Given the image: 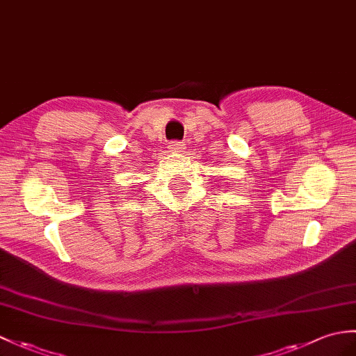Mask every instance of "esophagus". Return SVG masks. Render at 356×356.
<instances>
[{
    "instance_id": "34e87169",
    "label": "esophagus",
    "mask_w": 356,
    "mask_h": 356,
    "mask_svg": "<svg viewBox=\"0 0 356 356\" xmlns=\"http://www.w3.org/2000/svg\"><path fill=\"white\" fill-rule=\"evenodd\" d=\"M168 148L172 153H184L186 150V145L184 143H180V140H172V143H170Z\"/></svg>"
}]
</instances>
